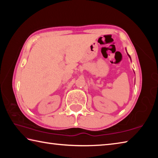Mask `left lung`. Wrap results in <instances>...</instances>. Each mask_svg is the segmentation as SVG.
I'll list each match as a JSON object with an SVG mask.
<instances>
[{
  "instance_id": "obj_1",
  "label": "left lung",
  "mask_w": 158,
  "mask_h": 158,
  "mask_svg": "<svg viewBox=\"0 0 158 158\" xmlns=\"http://www.w3.org/2000/svg\"><path fill=\"white\" fill-rule=\"evenodd\" d=\"M127 55H128V56H129V57H130V55H129V54H127Z\"/></svg>"
}]
</instances>
